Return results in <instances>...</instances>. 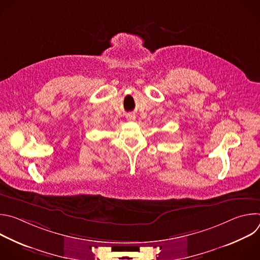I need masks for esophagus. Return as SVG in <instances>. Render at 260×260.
<instances>
[{"label":"esophagus","mask_w":260,"mask_h":260,"mask_svg":"<svg viewBox=\"0 0 260 260\" xmlns=\"http://www.w3.org/2000/svg\"><path fill=\"white\" fill-rule=\"evenodd\" d=\"M126 119L127 120H135L136 116H135V114H128V115H126Z\"/></svg>","instance_id":"obj_1"}]
</instances>
